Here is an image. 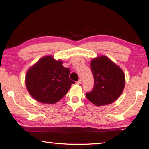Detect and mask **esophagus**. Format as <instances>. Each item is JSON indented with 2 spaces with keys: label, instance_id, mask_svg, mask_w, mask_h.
I'll return each mask as SVG.
<instances>
[{
  "label": "esophagus",
  "instance_id": "1",
  "mask_svg": "<svg viewBox=\"0 0 149 149\" xmlns=\"http://www.w3.org/2000/svg\"><path fill=\"white\" fill-rule=\"evenodd\" d=\"M76 83H77V84H81V79L79 80L78 81L76 82Z\"/></svg>",
  "mask_w": 149,
  "mask_h": 149
}]
</instances>
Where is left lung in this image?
Instances as JSON below:
<instances>
[{
    "mask_svg": "<svg viewBox=\"0 0 149 149\" xmlns=\"http://www.w3.org/2000/svg\"><path fill=\"white\" fill-rule=\"evenodd\" d=\"M94 86L86 93L87 99L97 106L107 105L122 94L125 86L122 70L106 56L98 57L90 63Z\"/></svg>",
    "mask_w": 149,
    "mask_h": 149,
    "instance_id": "8db88e82",
    "label": "left lung"
}]
</instances>
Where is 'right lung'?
Segmentation results:
<instances>
[{
    "label": "right lung",
    "instance_id": "add662e5",
    "mask_svg": "<svg viewBox=\"0 0 149 149\" xmlns=\"http://www.w3.org/2000/svg\"><path fill=\"white\" fill-rule=\"evenodd\" d=\"M52 56L40 59L27 71L26 84L34 99L45 104H54L64 97L75 82L70 79V70Z\"/></svg>",
    "mask_w": 149,
    "mask_h": 149
}]
</instances>
